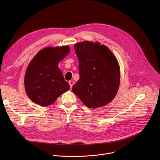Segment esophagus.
I'll return each instance as SVG.
<instances>
[{
    "mask_svg": "<svg viewBox=\"0 0 160 160\" xmlns=\"http://www.w3.org/2000/svg\"><path fill=\"white\" fill-rule=\"evenodd\" d=\"M69 84L70 88H72V86H73V85H74V81H70L69 82Z\"/></svg>",
    "mask_w": 160,
    "mask_h": 160,
    "instance_id": "esophagus-1",
    "label": "esophagus"
}]
</instances>
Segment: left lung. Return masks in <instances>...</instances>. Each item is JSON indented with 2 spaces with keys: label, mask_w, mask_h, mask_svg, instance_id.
I'll return each mask as SVG.
<instances>
[{
  "label": "left lung",
  "mask_w": 160,
  "mask_h": 160,
  "mask_svg": "<svg viewBox=\"0 0 160 160\" xmlns=\"http://www.w3.org/2000/svg\"><path fill=\"white\" fill-rule=\"evenodd\" d=\"M80 78L72 90L88 108L105 106L115 97L120 83L119 66L114 54L100 42L74 44Z\"/></svg>",
  "instance_id": "left-lung-1"
}]
</instances>
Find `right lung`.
<instances>
[{
  "instance_id": "add662e5",
  "label": "right lung",
  "mask_w": 160,
  "mask_h": 160,
  "mask_svg": "<svg viewBox=\"0 0 160 160\" xmlns=\"http://www.w3.org/2000/svg\"><path fill=\"white\" fill-rule=\"evenodd\" d=\"M68 46L48 47L39 52L29 63L24 75V88L34 103L47 107L55 102L70 87L58 68L59 62L69 53Z\"/></svg>"
}]
</instances>
